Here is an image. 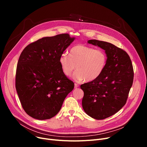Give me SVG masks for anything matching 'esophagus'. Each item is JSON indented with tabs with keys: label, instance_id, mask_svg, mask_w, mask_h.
<instances>
[{
	"label": "esophagus",
	"instance_id": "obj_1",
	"mask_svg": "<svg viewBox=\"0 0 147 147\" xmlns=\"http://www.w3.org/2000/svg\"><path fill=\"white\" fill-rule=\"evenodd\" d=\"M78 87H79V84L77 83H75L74 84V88H78Z\"/></svg>",
	"mask_w": 147,
	"mask_h": 147
}]
</instances>
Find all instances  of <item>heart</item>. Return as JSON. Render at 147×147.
<instances>
[{"label":"heart","instance_id":"b5f03b06","mask_svg":"<svg viewBox=\"0 0 147 147\" xmlns=\"http://www.w3.org/2000/svg\"><path fill=\"white\" fill-rule=\"evenodd\" d=\"M107 63V55L101 49H95L83 45H77L69 51V56L63 53L59 58L62 71L66 76H70L78 69L73 79L76 82L86 80L92 82L102 74Z\"/></svg>","mask_w":147,"mask_h":147}]
</instances>
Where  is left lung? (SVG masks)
Listing matches in <instances>:
<instances>
[{
  "mask_svg": "<svg viewBox=\"0 0 147 147\" xmlns=\"http://www.w3.org/2000/svg\"><path fill=\"white\" fill-rule=\"evenodd\" d=\"M88 43L105 50L107 63L99 78L80 86L84 92L82 107L90 117L102 120L118 112L125 105L134 81L132 61L126 51L104 41Z\"/></svg>",
  "mask_w": 147,
  "mask_h": 147,
  "instance_id": "obj_1",
  "label": "left lung"
}]
</instances>
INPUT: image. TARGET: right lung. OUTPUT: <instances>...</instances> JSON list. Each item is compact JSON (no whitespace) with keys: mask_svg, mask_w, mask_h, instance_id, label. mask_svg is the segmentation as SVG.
<instances>
[{"mask_svg":"<svg viewBox=\"0 0 147 147\" xmlns=\"http://www.w3.org/2000/svg\"><path fill=\"white\" fill-rule=\"evenodd\" d=\"M75 39L68 34L43 37L29 44L20 56L15 88L25 112L38 120L58 114L74 87L63 73L60 55Z\"/></svg>","mask_w":147,"mask_h":147,"instance_id":"add662e5","label":"right lung"}]
</instances>
